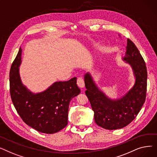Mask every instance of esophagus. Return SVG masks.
<instances>
[{
	"label": "esophagus",
	"mask_w": 157,
	"mask_h": 157,
	"mask_svg": "<svg viewBox=\"0 0 157 157\" xmlns=\"http://www.w3.org/2000/svg\"><path fill=\"white\" fill-rule=\"evenodd\" d=\"M77 85L79 88H83L85 86V81L82 78H78L77 79Z\"/></svg>",
	"instance_id": "obj_1"
}]
</instances>
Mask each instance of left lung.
<instances>
[{"instance_id":"obj_1","label":"left lung","mask_w":157,"mask_h":157,"mask_svg":"<svg viewBox=\"0 0 157 157\" xmlns=\"http://www.w3.org/2000/svg\"><path fill=\"white\" fill-rule=\"evenodd\" d=\"M123 60L130 65L136 81L133 87L118 99L109 98L98 89L89 72L84 76L85 94L94 111L95 121L105 129L116 130L128 125L137 117L146 100V66L138 49L129 39Z\"/></svg>"}]
</instances>
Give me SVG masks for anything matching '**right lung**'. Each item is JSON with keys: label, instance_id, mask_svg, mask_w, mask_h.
I'll return each mask as SVG.
<instances>
[{"label": "right lung", "instance_id": "1", "mask_svg": "<svg viewBox=\"0 0 157 157\" xmlns=\"http://www.w3.org/2000/svg\"><path fill=\"white\" fill-rule=\"evenodd\" d=\"M20 48L10 72V94L15 109L27 125L40 132L54 134L67 125L69 102L80 94L77 78L57 81L44 91L34 94L22 84L19 67Z\"/></svg>", "mask_w": 157, "mask_h": 157}]
</instances>
